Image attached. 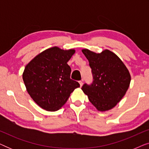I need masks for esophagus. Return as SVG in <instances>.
<instances>
[{
	"label": "esophagus",
	"instance_id": "obj_1",
	"mask_svg": "<svg viewBox=\"0 0 149 149\" xmlns=\"http://www.w3.org/2000/svg\"><path fill=\"white\" fill-rule=\"evenodd\" d=\"M79 84H80V86L81 87L83 85V81H79Z\"/></svg>",
	"mask_w": 149,
	"mask_h": 149
}]
</instances>
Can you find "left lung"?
I'll use <instances>...</instances> for the list:
<instances>
[{
  "label": "left lung",
  "instance_id": "1",
  "mask_svg": "<svg viewBox=\"0 0 149 149\" xmlns=\"http://www.w3.org/2000/svg\"><path fill=\"white\" fill-rule=\"evenodd\" d=\"M82 52L89 61L93 82L85 83L82 90L99 111L113 109L125 95L130 86L129 70L117 55L106 49L96 54L85 49Z\"/></svg>",
  "mask_w": 149,
  "mask_h": 149
}]
</instances>
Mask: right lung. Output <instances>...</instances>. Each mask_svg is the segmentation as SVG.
<instances>
[{
    "label": "right lung",
    "mask_w": 149,
    "mask_h": 149,
    "mask_svg": "<svg viewBox=\"0 0 149 149\" xmlns=\"http://www.w3.org/2000/svg\"><path fill=\"white\" fill-rule=\"evenodd\" d=\"M74 52L54 47L37 55L26 66L22 75L24 84L30 97L42 109L58 111L74 89L80 87L70 79L71 68L67 64Z\"/></svg>",
    "instance_id": "obj_1"
}]
</instances>
